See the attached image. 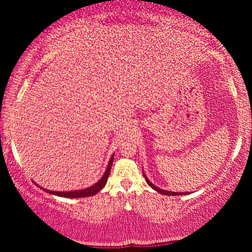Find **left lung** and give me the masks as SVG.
Wrapping results in <instances>:
<instances>
[{
    "instance_id": "8db88e82",
    "label": "left lung",
    "mask_w": 252,
    "mask_h": 252,
    "mask_svg": "<svg viewBox=\"0 0 252 252\" xmlns=\"http://www.w3.org/2000/svg\"><path fill=\"white\" fill-rule=\"evenodd\" d=\"M143 174H144V173H143ZM144 179H146L147 184H148L153 189H155L156 192L161 193V194H166V195H182V194H186V193H184V192H179V193L178 192H169V190H164L162 189H158V187H156L154 184H152V182L148 180V178H147L146 175H144Z\"/></svg>"
}]
</instances>
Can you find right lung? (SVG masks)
<instances>
[{
	"label": "right lung",
	"instance_id": "add662e5",
	"mask_svg": "<svg viewBox=\"0 0 252 252\" xmlns=\"http://www.w3.org/2000/svg\"><path fill=\"white\" fill-rule=\"evenodd\" d=\"M112 161H114V155L110 158V161L108 163V168H106L105 173H104L102 178L98 180L96 184L92 185V186L88 187V189H79V190H71V192H57V190H50V189H41L43 190H46L47 193L50 194H54L58 196H63V198H85V196H91L94 195L96 193L102 190V189L106 185V181H108L109 174H110V170H111V166H112Z\"/></svg>",
	"mask_w": 252,
	"mask_h": 252
}]
</instances>
